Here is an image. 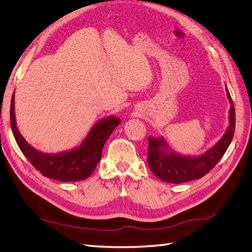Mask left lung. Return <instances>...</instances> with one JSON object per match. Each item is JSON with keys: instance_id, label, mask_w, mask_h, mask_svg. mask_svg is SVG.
<instances>
[{"instance_id": "obj_1", "label": "left lung", "mask_w": 252, "mask_h": 252, "mask_svg": "<svg viewBox=\"0 0 252 252\" xmlns=\"http://www.w3.org/2000/svg\"><path fill=\"white\" fill-rule=\"evenodd\" d=\"M225 92L230 102L228 128L218 143L201 156H182L169 148L164 137H148L149 151L147 162L154 176L168 183L179 184L189 182L205 176L220 160L231 144L235 128L233 101L231 99L228 88Z\"/></svg>"}]
</instances>
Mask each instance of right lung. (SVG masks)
<instances>
[{
	"mask_svg": "<svg viewBox=\"0 0 252 252\" xmlns=\"http://www.w3.org/2000/svg\"><path fill=\"white\" fill-rule=\"evenodd\" d=\"M120 122L118 117L108 116L95 122L80 146L63 152L46 153L35 149L19 132L15 115V94L11 98L10 126L19 148L44 177L61 182L82 181L92 175L100 162L105 141Z\"/></svg>",
	"mask_w": 252,
	"mask_h": 252,
	"instance_id": "right-lung-1",
	"label": "right lung"
}]
</instances>
